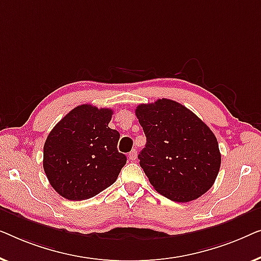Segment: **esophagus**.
<instances>
[{
	"label": "esophagus",
	"instance_id": "34e87169",
	"mask_svg": "<svg viewBox=\"0 0 261 261\" xmlns=\"http://www.w3.org/2000/svg\"><path fill=\"white\" fill-rule=\"evenodd\" d=\"M129 159L131 161H135L136 159H137V151H136V150H132V151L129 152Z\"/></svg>",
	"mask_w": 261,
	"mask_h": 261
}]
</instances>
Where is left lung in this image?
Wrapping results in <instances>:
<instances>
[{
    "instance_id": "8db88e82",
    "label": "left lung",
    "mask_w": 261,
    "mask_h": 261,
    "mask_svg": "<svg viewBox=\"0 0 261 261\" xmlns=\"http://www.w3.org/2000/svg\"><path fill=\"white\" fill-rule=\"evenodd\" d=\"M135 112L146 137L139 166L156 192L176 202H189L208 192L221 164L213 131L170 99L141 104Z\"/></svg>"
}]
</instances>
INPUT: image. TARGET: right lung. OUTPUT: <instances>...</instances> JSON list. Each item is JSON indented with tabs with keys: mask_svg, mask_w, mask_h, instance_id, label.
<instances>
[{
	"mask_svg": "<svg viewBox=\"0 0 261 261\" xmlns=\"http://www.w3.org/2000/svg\"><path fill=\"white\" fill-rule=\"evenodd\" d=\"M112 115L111 109L79 105L49 132L43 169L59 195L87 200L116 182L126 156L117 150L119 132L109 127Z\"/></svg>",
	"mask_w": 261,
	"mask_h": 261,
	"instance_id": "right-lung-1",
	"label": "right lung"
}]
</instances>
